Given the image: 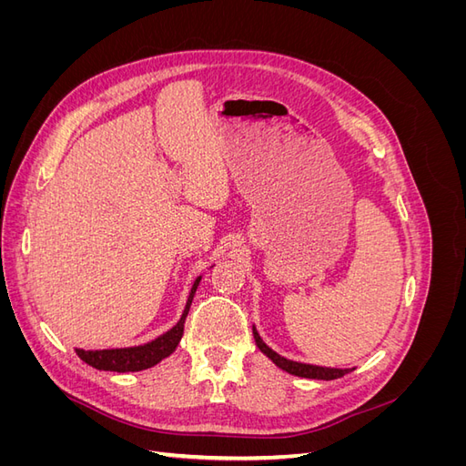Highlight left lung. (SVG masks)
<instances>
[{
    "label": "left lung",
    "mask_w": 466,
    "mask_h": 466,
    "mask_svg": "<svg viewBox=\"0 0 466 466\" xmlns=\"http://www.w3.org/2000/svg\"><path fill=\"white\" fill-rule=\"evenodd\" d=\"M252 336H255V342L258 346V350L262 351V354L266 358H270L279 370H284L291 375H298V377H305V379H322V380H332V379H338V377H344L346 373L354 371V368L351 370H338V368H320V365H311V363H301V361H293V360H288L284 356L276 354V351L272 348H268L264 344V340L260 338L258 330L252 327Z\"/></svg>",
    "instance_id": "8db88e82"
}]
</instances>
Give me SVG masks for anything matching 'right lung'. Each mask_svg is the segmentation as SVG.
I'll list each match as a JSON object with an SVG mask.
<instances>
[{
	"instance_id": "1",
	"label": "right lung",
	"mask_w": 466,
	"mask_h": 466,
	"mask_svg": "<svg viewBox=\"0 0 466 466\" xmlns=\"http://www.w3.org/2000/svg\"><path fill=\"white\" fill-rule=\"evenodd\" d=\"M202 276L194 279V284L188 293V301L185 305V311H182L178 322L171 330H167L155 340L142 344V346H132V348H112V350H79L76 348V354L86 361L87 365L101 371H116V373H128V371H142L149 370L153 365H157L161 360L168 358L177 350L182 332H185V320L190 311V305L194 299V293L198 289Z\"/></svg>"
}]
</instances>
